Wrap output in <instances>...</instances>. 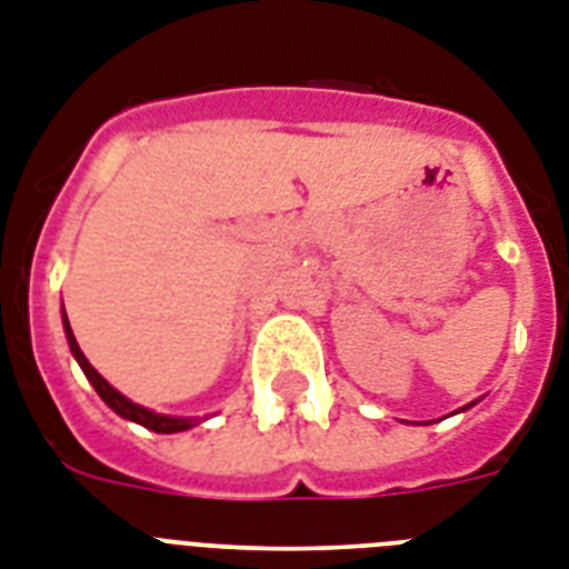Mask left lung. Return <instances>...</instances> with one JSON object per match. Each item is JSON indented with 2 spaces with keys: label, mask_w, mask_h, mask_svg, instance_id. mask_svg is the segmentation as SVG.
<instances>
[{
  "label": "left lung",
  "mask_w": 569,
  "mask_h": 569,
  "mask_svg": "<svg viewBox=\"0 0 569 569\" xmlns=\"http://www.w3.org/2000/svg\"><path fill=\"white\" fill-rule=\"evenodd\" d=\"M468 407H473V403H468ZM468 407H462V410H468Z\"/></svg>",
  "instance_id": "left-lung-1"
}]
</instances>
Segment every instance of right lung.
I'll list each match as a JSON object with an SVG mask.
<instances>
[{"mask_svg":"<svg viewBox=\"0 0 569 569\" xmlns=\"http://www.w3.org/2000/svg\"><path fill=\"white\" fill-rule=\"evenodd\" d=\"M63 331H66V340H69V349H72V358L78 360V366L83 369L87 380L92 383V387H96V392L101 396V401H104L112 412H119L121 419L136 421V425L148 427V430H153V433H182V430H191V427H197L200 421H203V419H182V416L153 412V410H148V407H142V403H133L127 396H121L119 389L110 387V383H107V380L96 372V366L83 358L81 346H78V340H74V335H72V326H69V319H66V311H63Z\"/></svg>","mask_w":569,"mask_h":569,"instance_id":"1","label":"right lung"}]
</instances>
